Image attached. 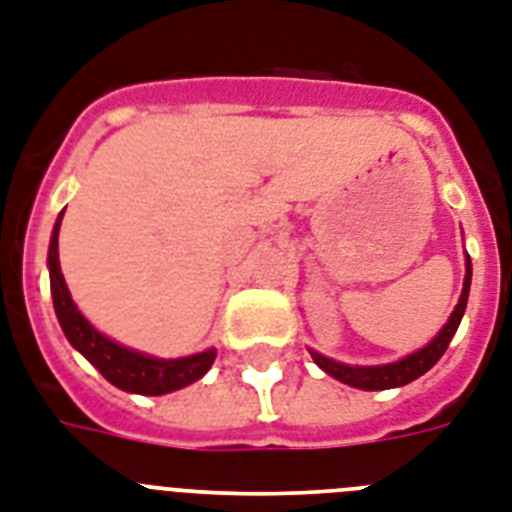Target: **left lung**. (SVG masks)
<instances>
[{
    "instance_id": "1",
    "label": "left lung",
    "mask_w": 512,
    "mask_h": 512,
    "mask_svg": "<svg viewBox=\"0 0 512 512\" xmlns=\"http://www.w3.org/2000/svg\"><path fill=\"white\" fill-rule=\"evenodd\" d=\"M468 293H471V259H468V253H466V277H463V290H460L458 306L453 308V314H450L447 324L439 329L437 337H434L429 345H424V348L411 353V356L400 358V361L382 363V366H353V363H342V361H335V358L322 356V353L314 348H308V353H311L314 363L324 371V374L335 377L337 382L348 384V387H356V390L374 392V390L403 387V384L413 382V379H418L421 374H426V371L432 369L434 363L442 358V353L447 350L453 335L458 332L460 319H463V314H466Z\"/></svg>"
}]
</instances>
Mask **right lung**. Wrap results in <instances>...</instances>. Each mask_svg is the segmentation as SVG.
Returning a JSON list of instances; mask_svg holds the SVG:
<instances>
[{"label":"right lung","mask_w":512,"mask_h":512,"mask_svg":"<svg viewBox=\"0 0 512 512\" xmlns=\"http://www.w3.org/2000/svg\"><path fill=\"white\" fill-rule=\"evenodd\" d=\"M62 214L54 222L46 266H49V282H52L54 314H57L59 327L65 332L67 342L88 363H94L101 377L107 379L109 384L125 392H133V395H167V392L183 390V387L204 377L206 371L211 369L214 358H217L214 348L183 358H156L149 356V353H141V350L125 348L120 342H114L112 337L101 335L99 329L80 314L73 295L67 290L65 274L59 269V225H62Z\"/></svg>","instance_id":"add662e5"}]
</instances>
